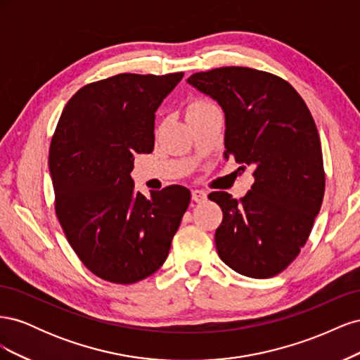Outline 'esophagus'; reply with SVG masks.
<instances>
[{"mask_svg": "<svg viewBox=\"0 0 360 360\" xmlns=\"http://www.w3.org/2000/svg\"><path fill=\"white\" fill-rule=\"evenodd\" d=\"M205 198H207V193L204 191H198V189L192 191V200L195 202H202Z\"/></svg>", "mask_w": 360, "mask_h": 360, "instance_id": "1", "label": "esophagus"}]
</instances>
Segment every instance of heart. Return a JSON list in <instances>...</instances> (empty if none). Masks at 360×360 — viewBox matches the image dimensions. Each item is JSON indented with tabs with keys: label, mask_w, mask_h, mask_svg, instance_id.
<instances>
[{
	"label": "heart",
	"mask_w": 360,
	"mask_h": 360,
	"mask_svg": "<svg viewBox=\"0 0 360 360\" xmlns=\"http://www.w3.org/2000/svg\"><path fill=\"white\" fill-rule=\"evenodd\" d=\"M213 110H217V106L213 102L202 99V97H195V99H192L188 103L186 117L191 118L193 115H198V114H202V112H207V111H213Z\"/></svg>",
	"instance_id": "b5f03b06"
}]
</instances>
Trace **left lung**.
<instances>
[{
	"label": "left lung",
	"mask_w": 360,
	"mask_h": 360,
	"mask_svg": "<svg viewBox=\"0 0 360 360\" xmlns=\"http://www.w3.org/2000/svg\"><path fill=\"white\" fill-rule=\"evenodd\" d=\"M188 82L225 112V158L252 167L246 197L212 192L224 217L214 233L219 258L234 271L266 279L285 270L308 242L326 186L321 143L311 111L281 76L226 66Z\"/></svg>",
	"instance_id": "obj_1"
}]
</instances>
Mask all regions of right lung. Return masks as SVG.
I'll return each mask as SVG.
<instances>
[{
  "mask_svg": "<svg viewBox=\"0 0 360 360\" xmlns=\"http://www.w3.org/2000/svg\"><path fill=\"white\" fill-rule=\"evenodd\" d=\"M183 78L120 73L84 85L64 106L49 147L56 214L75 254L112 284L153 275L169 254L191 192H135V153L155 147V112Z\"/></svg>",
  "mask_w": 360,
  "mask_h": 360,
  "instance_id": "right-lung-1",
  "label": "right lung"
}]
</instances>
